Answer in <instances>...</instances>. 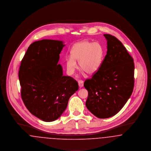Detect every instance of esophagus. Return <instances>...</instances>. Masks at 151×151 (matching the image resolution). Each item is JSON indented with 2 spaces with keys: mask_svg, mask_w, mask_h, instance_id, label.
<instances>
[{
  "mask_svg": "<svg viewBox=\"0 0 151 151\" xmlns=\"http://www.w3.org/2000/svg\"><path fill=\"white\" fill-rule=\"evenodd\" d=\"M78 85H79V87H80V88H81V87H82L83 86V81L79 80V81H78Z\"/></svg>",
  "mask_w": 151,
  "mask_h": 151,
  "instance_id": "esophagus-1",
  "label": "esophagus"
}]
</instances>
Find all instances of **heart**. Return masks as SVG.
Instances as JSON below:
<instances>
[{
	"instance_id": "1",
	"label": "heart",
	"mask_w": 151,
	"mask_h": 151,
	"mask_svg": "<svg viewBox=\"0 0 151 151\" xmlns=\"http://www.w3.org/2000/svg\"><path fill=\"white\" fill-rule=\"evenodd\" d=\"M71 56L66 58L68 73L72 75L77 68L76 61L78 62L81 70L88 74L98 72L101 65L103 50L98 42L82 41L74 45L70 52Z\"/></svg>"
}]
</instances>
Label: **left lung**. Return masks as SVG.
<instances>
[{"instance_id": "obj_1", "label": "left lung", "mask_w": 151, "mask_h": 151, "mask_svg": "<svg viewBox=\"0 0 151 151\" xmlns=\"http://www.w3.org/2000/svg\"><path fill=\"white\" fill-rule=\"evenodd\" d=\"M107 51L100 68L84 82L87 109L101 119L111 117L123 107L134 87V59L117 38L104 34Z\"/></svg>"}]
</instances>
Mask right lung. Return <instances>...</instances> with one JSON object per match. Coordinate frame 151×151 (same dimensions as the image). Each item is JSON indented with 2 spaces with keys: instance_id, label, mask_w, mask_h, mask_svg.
Here are the masks:
<instances>
[{
  "instance_id": "1",
  "label": "right lung",
  "mask_w": 151,
  "mask_h": 151,
  "mask_svg": "<svg viewBox=\"0 0 151 151\" xmlns=\"http://www.w3.org/2000/svg\"><path fill=\"white\" fill-rule=\"evenodd\" d=\"M63 41L42 40L28 47L20 64L21 96L27 109L44 122L58 119L70 97L78 90L77 81L64 76L58 62Z\"/></svg>"
}]
</instances>
